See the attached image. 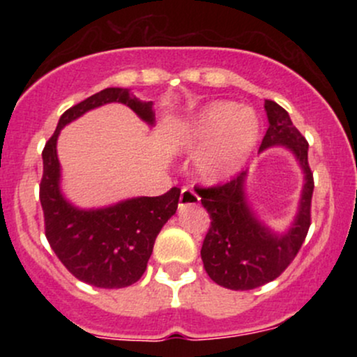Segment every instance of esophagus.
Segmentation results:
<instances>
[{"mask_svg": "<svg viewBox=\"0 0 357 357\" xmlns=\"http://www.w3.org/2000/svg\"><path fill=\"white\" fill-rule=\"evenodd\" d=\"M196 204H199V196L190 188H183L181 196H179V208L196 206Z\"/></svg>", "mask_w": 357, "mask_h": 357, "instance_id": "34e87169", "label": "esophagus"}]
</instances>
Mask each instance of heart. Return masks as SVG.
I'll return each mask as SVG.
<instances>
[{
    "instance_id": "1",
    "label": "heart",
    "mask_w": 357,
    "mask_h": 357,
    "mask_svg": "<svg viewBox=\"0 0 357 357\" xmlns=\"http://www.w3.org/2000/svg\"><path fill=\"white\" fill-rule=\"evenodd\" d=\"M260 136V122L248 107L230 100H215L176 129L181 149L198 151L195 171L204 183L231 179L252 154Z\"/></svg>"
}]
</instances>
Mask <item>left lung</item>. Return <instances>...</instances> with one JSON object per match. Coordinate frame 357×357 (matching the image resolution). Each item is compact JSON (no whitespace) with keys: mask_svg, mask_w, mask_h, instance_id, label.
<instances>
[{"mask_svg":"<svg viewBox=\"0 0 357 357\" xmlns=\"http://www.w3.org/2000/svg\"><path fill=\"white\" fill-rule=\"evenodd\" d=\"M265 112L268 129L260 153L282 146L294 154L304 173L301 202L292 225L284 233H275L250 206L245 192L247 171L221 186L196 191L211 218L202 247L204 270L225 289L250 290L275 280L296 258L310 227L314 178L307 161L309 144L277 102L265 100Z\"/></svg>","mask_w":357,"mask_h":357,"instance_id":"left-lung-1","label":"left lung"}]
</instances>
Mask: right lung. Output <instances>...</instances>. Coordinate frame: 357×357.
Wrapping results in <instances>:
<instances>
[{
  "label": "right lung",
  "mask_w": 357,
  "mask_h": 357,
  "mask_svg": "<svg viewBox=\"0 0 357 357\" xmlns=\"http://www.w3.org/2000/svg\"><path fill=\"white\" fill-rule=\"evenodd\" d=\"M110 102L127 105L147 126H154L153 102L139 100L129 89H104L65 110L42 154L40 203L45 216V235L68 272L99 289H122L136 284L146 272L155 236L178 210L181 190L171 188L162 196H139L89 210L75 206L65 198L56 155L60 130L89 110Z\"/></svg>",
  "instance_id": "add662e5"
}]
</instances>
